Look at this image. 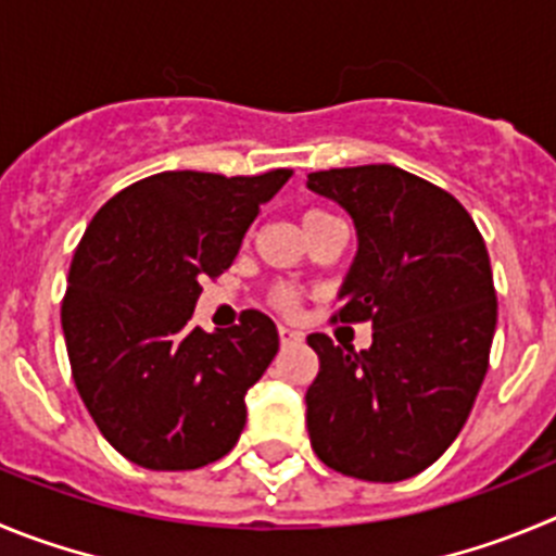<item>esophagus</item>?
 Segmentation results:
<instances>
[{
  "label": "esophagus",
  "instance_id": "esophagus-1",
  "mask_svg": "<svg viewBox=\"0 0 556 556\" xmlns=\"http://www.w3.org/2000/svg\"><path fill=\"white\" fill-rule=\"evenodd\" d=\"M279 343H282V346H296V343H302V332H296V329L290 327H279Z\"/></svg>",
  "mask_w": 556,
  "mask_h": 556
}]
</instances>
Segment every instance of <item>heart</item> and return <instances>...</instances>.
Segmentation results:
<instances>
[{"mask_svg":"<svg viewBox=\"0 0 556 556\" xmlns=\"http://www.w3.org/2000/svg\"><path fill=\"white\" fill-rule=\"evenodd\" d=\"M327 218H334V216L321 207H309V210H304L302 222H304V227H309V224L327 222ZM268 304H271L274 309H279V313L293 315L299 309V304H302V296H299V290L290 288V285H274L271 293H268Z\"/></svg>","mask_w":556,"mask_h":556,"instance_id":"heart-1","label":"heart"}]
</instances>
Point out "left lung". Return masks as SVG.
<instances>
[{
	"instance_id": "8db88e82",
	"label": "left lung",
	"mask_w": 556,
	"mask_h": 556,
	"mask_svg": "<svg viewBox=\"0 0 556 556\" xmlns=\"http://www.w3.org/2000/svg\"><path fill=\"white\" fill-rule=\"evenodd\" d=\"M307 188L349 210L357 257L332 321L374 324L365 352L307 343V432L324 465L365 482H402L454 443L488 374L496 288L482 232L448 191L404 168H329Z\"/></svg>"
}]
</instances>
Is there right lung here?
<instances>
[{"instance_id": "obj_1", "label": "right lung", "mask_w": 556, "mask_h": 556, "mask_svg": "<svg viewBox=\"0 0 556 556\" xmlns=\"http://www.w3.org/2000/svg\"><path fill=\"white\" fill-rule=\"evenodd\" d=\"M288 177L290 168L152 174L85 229L60 321L79 399L129 463L193 471L241 438L243 399L277 354V327L257 309L218 332L191 318L199 282L232 266L260 204Z\"/></svg>"}]
</instances>
